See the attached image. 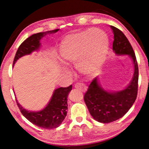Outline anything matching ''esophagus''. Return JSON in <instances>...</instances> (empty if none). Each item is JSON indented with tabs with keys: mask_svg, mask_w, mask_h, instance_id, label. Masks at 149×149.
Wrapping results in <instances>:
<instances>
[{
	"mask_svg": "<svg viewBox=\"0 0 149 149\" xmlns=\"http://www.w3.org/2000/svg\"><path fill=\"white\" fill-rule=\"evenodd\" d=\"M75 87L76 89H78L82 92H85L87 90V87L84 84H81V83H77L75 84Z\"/></svg>",
	"mask_w": 149,
	"mask_h": 149,
	"instance_id": "1",
	"label": "esophagus"
}]
</instances>
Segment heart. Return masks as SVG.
I'll return each instance as SVG.
<instances>
[{
	"label": "heart",
	"mask_w": 149,
	"mask_h": 149,
	"mask_svg": "<svg viewBox=\"0 0 149 149\" xmlns=\"http://www.w3.org/2000/svg\"><path fill=\"white\" fill-rule=\"evenodd\" d=\"M100 52L96 55L92 51ZM108 49V38L106 33L97 29H89L64 37L59 48V58L64 64L77 62L78 70L90 74L102 64Z\"/></svg>",
	"instance_id": "obj_1"
}]
</instances>
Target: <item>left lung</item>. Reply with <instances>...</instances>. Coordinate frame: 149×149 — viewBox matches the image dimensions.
Instances as JSON below:
<instances>
[{"label":"left lung","mask_w":149,"mask_h":149,"mask_svg":"<svg viewBox=\"0 0 149 149\" xmlns=\"http://www.w3.org/2000/svg\"><path fill=\"white\" fill-rule=\"evenodd\" d=\"M110 27L114 34L113 51L118 56L127 55L132 58L134 73L129 85L118 91L103 89L98 77L91 83L84 95L85 102L93 118L104 123L112 122L123 117L135 101L138 89V64L132 45L122 31L114 26H110Z\"/></svg>","instance_id":"left-lung-1"}]
</instances>
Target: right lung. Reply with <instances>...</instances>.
I'll list each match as a JSON object with an SVG mask.
<instances>
[{
  "mask_svg": "<svg viewBox=\"0 0 149 149\" xmlns=\"http://www.w3.org/2000/svg\"><path fill=\"white\" fill-rule=\"evenodd\" d=\"M59 29L41 32L32 35L20 45L14 57L13 65L17 60L33 52L38 51L41 47V40L47 34L55 33ZM72 89V85L68 87H60L53 91L51 99L43 109L37 112L29 111L22 107L16 100L22 114L30 122L44 129H54L61 125L68 112V96Z\"/></svg>",
  "mask_w": 149,
  "mask_h": 149,
  "instance_id": "1",
  "label": "right lung"
}]
</instances>
